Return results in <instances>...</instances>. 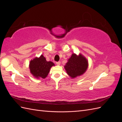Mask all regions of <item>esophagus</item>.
<instances>
[{
	"label": "esophagus",
	"mask_w": 122,
	"mask_h": 122,
	"mask_svg": "<svg viewBox=\"0 0 122 122\" xmlns=\"http://www.w3.org/2000/svg\"><path fill=\"white\" fill-rule=\"evenodd\" d=\"M56 65H60V64H61V62H60V61H57V62H56Z\"/></svg>",
	"instance_id": "34e87169"
}]
</instances>
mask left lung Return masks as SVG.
Instances as JSON below:
<instances>
[{"label": "left lung", "instance_id": "left-lung-1", "mask_svg": "<svg viewBox=\"0 0 122 122\" xmlns=\"http://www.w3.org/2000/svg\"><path fill=\"white\" fill-rule=\"evenodd\" d=\"M88 67V61L81 54L73 53L64 68L69 76L72 78L84 74Z\"/></svg>", "mask_w": 122, "mask_h": 122}]
</instances>
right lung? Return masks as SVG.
<instances>
[{"instance_id": "add662e5", "label": "right lung", "mask_w": 122, "mask_h": 122, "mask_svg": "<svg viewBox=\"0 0 122 122\" xmlns=\"http://www.w3.org/2000/svg\"><path fill=\"white\" fill-rule=\"evenodd\" d=\"M52 61H47L43 55L36 57L29 62L30 73L36 78H45L50 72V68L54 66Z\"/></svg>"}]
</instances>
